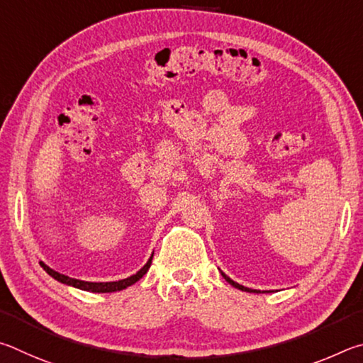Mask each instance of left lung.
I'll return each mask as SVG.
<instances>
[{
  "label": "left lung",
  "mask_w": 363,
  "mask_h": 363,
  "mask_svg": "<svg viewBox=\"0 0 363 363\" xmlns=\"http://www.w3.org/2000/svg\"><path fill=\"white\" fill-rule=\"evenodd\" d=\"M221 276H223V277L226 279V282H230V284L233 285V287H236V289H239V290H242V291H250V294H252V291H253V294H258V291H259V290H252V289H247V287H244V285H240V284H238V282H234L233 279H230V277H228V276L225 274V272H221Z\"/></svg>",
  "instance_id": "1"
}]
</instances>
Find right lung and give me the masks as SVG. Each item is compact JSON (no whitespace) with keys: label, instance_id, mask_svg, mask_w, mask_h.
Listing matches in <instances>:
<instances>
[{"label":"right lung","instance_id":"add662e5","mask_svg":"<svg viewBox=\"0 0 363 363\" xmlns=\"http://www.w3.org/2000/svg\"><path fill=\"white\" fill-rule=\"evenodd\" d=\"M151 259L152 255L150 257L148 262L143 266L142 269H140L137 274H133L127 279H123V281H116V282H86V281H79V279H72L65 274H60V272H57L54 269H50L48 264H44L43 262H40V264L43 266V269L48 272L50 277H54L55 281H59L62 284H67V285H72V287H76L79 290H86V291H94V294H111V291H119V290H124L127 287H130L132 284H135L137 281H140L145 274L146 271L150 269L151 266Z\"/></svg>","mask_w":363,"mask_h":363}]
</instances>
